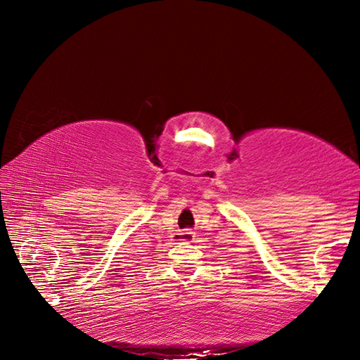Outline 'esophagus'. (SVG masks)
Returning <instances> with one entry per match:
<instances>
[{
  "label": "esophagus",
  "instance_id": "esophagus-1",
  "mask_svg": "<svg viewBox=\"0 0 360 360\" xmlns=\"http://www.w3.org/2000/svg\"><path fill=\"white\" fill-rule=\"evenodd\" d=\"M173 241L176 244H188V243H195L196 241V235L195 232H190V231H186L182 233H176L173 236Z\"/></svg>",
  "mask_w": 360,
  "mask_h": 360
}]
</instances>
